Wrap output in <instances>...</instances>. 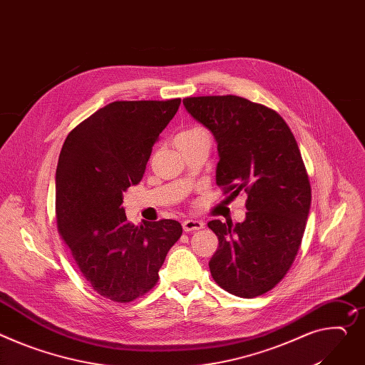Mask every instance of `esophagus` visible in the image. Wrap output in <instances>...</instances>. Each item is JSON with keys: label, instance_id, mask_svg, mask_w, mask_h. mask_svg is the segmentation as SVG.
Listing matches in <instances>:
<instances>
[{"label": "esophagus", "instance_id": "obj_1", "mask_svg": "<svg viewBox=\"0 0 365 365\" xmlns=\"http://www.w3.org/2000/svg\"><path fill=\"white\" fill-rule=\"evenodd\" d=\"M205 227V223L197 219H185L182 222V228L185 232H192V231H200Z\"/></svg>", "mask_w": 365, "mask_h": 365}]
</instances>
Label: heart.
<instances>
[{
  "instance_id": "heart-1",
  "label": "heart",
  "mask_w": 365,
  "mask_h": 365,
  "mask_svg": "<svg viewBox=\"0 0 365 365\" xmlns=\"http://www.w3.org/2000/svg\"><path fill=\"white\" fill-rule=\"evenodd\" d=\"M199 131H202V130L200 128H190V130H185V131L180 133L178 135H188V134H194V133H199Z\"/></svg>"
}]
</instances>
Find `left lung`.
Wrapping results in <instances>:
<instances>
[{"instance_id":"1","label":"left lung","mask_w":365,"mask_h":365,"mask_svg":"<svg viewBox=\"0 0 365 365\" xmlns=\"http://www.w3.org/2000/svg\"><path fill=\"white\" fill-rule=\"evenodd\" d=\"M182 103L216 140V184L225 194L247 192L244 222L207 223L219 240L210 273L232 295L259 297L289 270L310 212L312 187L297 140L277 112L240 96Z\"/></svg>"}]
</instances>
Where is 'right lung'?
<instances>
[{
	"mask_svg": "<svg viewBox=\"0 0 365 365\" xmlns=\"http://www.w3.org/2000/svg\"><path fill=\"white\" fill-rule=\"evenodd\" d=\"M181 99L117 101L70 131L55 174L58 232L102 297L130 302L150 291L182 234L173 219L133 225L123 192L140 182L159 134Z\"/></svg>",
	"mask_w": 365,
	"mask_h": 365,
	"instance_id": "obj_1",
	"label": "right lung"
}]
</instances>
